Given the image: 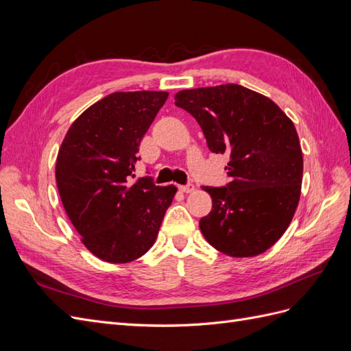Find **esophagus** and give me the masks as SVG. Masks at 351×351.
<instances>
[{"instance_id": "obj_1", "label": "esophagus", "mask_w": 351, "mask_h": 351, "mask_svg": "<svg viewBox=\"0 0 351 351\" xmlns=\"http://www.w3.org/2000/svg\"><path fill=\"white\" fill-rule=\"evenodd\" d=\"M178 190H180V192H183V193H192L195 190V186L192 183H189L186 186H178Z\"/></svg>"}]
</instances>
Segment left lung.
Here are the masks:
<instances>
[{
    "mask_svg": "<svg viewBox=\"0 0 351 351\" xmlns=\"http://www.w3.org/2000/svg\"><path fill=\"white\" fill-rule=\"evenodd\" d=\"M174 99L195 117L209 151L230 155L231 182L204 187L212 209L199 221L202 234L232 258L267 252L300 199L303 155L293 121L269 98L234 83L180 90Z\"/></svg>",
    "mask_w": 351,
    "mask_h": 351,
    "instance_id": "1",
    "label": "left lung"
}]
</instances>
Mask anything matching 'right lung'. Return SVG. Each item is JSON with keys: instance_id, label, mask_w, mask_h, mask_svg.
I'll return each instance as SVG.
<instances>
[{"instance_id": "add662e5", "label": "right lung", "mask_w": 351, "mask_h": 351, "mask_svg": "<svg viewBox=\"0 0 351 351\" xmlns=\"http://www.w3.org/2000/svg\"><path fill=\"white\" fill-rule=\"evenodd\" d=\"M168 92H114L74 121L56 164L60 197L95 256L127 263L149 250L177 187L134 178L142 137Z\"/></svg>"}]
</instances>
